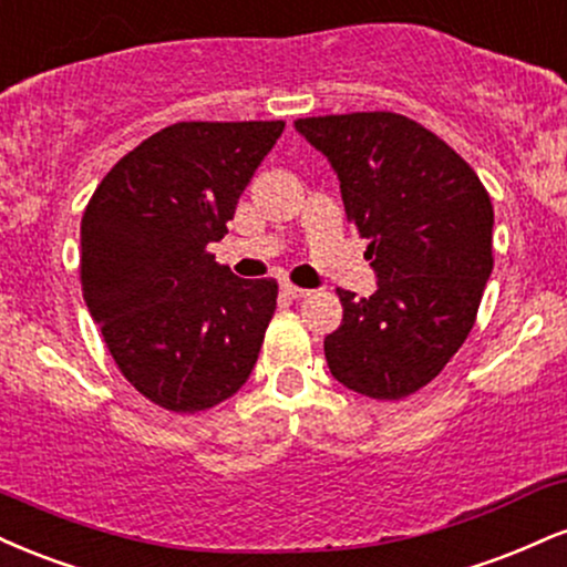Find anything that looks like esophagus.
I'll use <instances>...</instances> for the list:
<instances>
[{"label":"esophagus","mask_w":567,"mask_h":567,"mask_svg":"<svg viewBox=\"0 0 567 567\" xmlns=\"http://www.w3.org/2000/svg\"><path fill=\"white\" fill-rule=\"evenodd\" d=\"M281 291L286 297H291V299H305V297H310L312 291L310 289H302V286H297V284H281Z\"/></svg>","instance_id":"obj_1"}]
</instances>
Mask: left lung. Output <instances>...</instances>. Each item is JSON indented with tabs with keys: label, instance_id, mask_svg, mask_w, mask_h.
Instances as JSON below:
<instances>
[{
	"label": "left lung",
	"instance_id": "obj_1",
	"mask_svg": "<svg viewBox=\"0 0 567 567\" xmlns=\"http://www.w3.org/2000/svg\"><path fill=\"white\" fill-rule=\"evenodd\" d=\"M295 126L334 166L379 278L369 299L337 289L344 318L326 337V363L348 390L401 401L441 374L475 326L494 270L491 196L445 140L401 113H331Z\"/></svg>",
	"mask_w": 567,
	"mask_h": 567
}]
</instances>
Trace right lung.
<instances>
[{"label":"right lung","instance_id":"add662e5","mask_svg":"<svg viewBox=\"0 0 567 567\" xmlns=\"http://www.w3.org/2000/svg\"><path fill=\"white\" fill-rule=\"evenodd\" d=\"M284 122H177L111 166L82 217V291L126 382L175 414L228 401L255 369L276 278L209 255Z\"/></svg>","mask_w":567,"mask_h":567}]
</instances>
